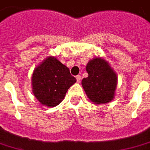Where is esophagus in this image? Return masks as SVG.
Listing matches in <instances>:
<instances>
[{
    "mask_svg": "<svg viewBox=\"0 0 150 150\" xmlns=\"http://www.w3.org/2000/svg\"><path fill=\"white\" fill-rule=\"evenodd\" d=\"M76 80H77V82H78V83H80V80H81V76H80V75H77V76H76Z\"/></svg>",
    "mask_w": 150,
    "mask_h": 150,
    "instance_id": "esophagus-1",
    "label": "esophagus"
}]
</instances>
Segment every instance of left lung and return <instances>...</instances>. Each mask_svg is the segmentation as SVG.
<instances>
[{
  "label": "left lung",
  "mask_w": 150,
  "mask_h": 150,
  "mask_svg": "<svg viewBox=\"0 0 150 150\" xmlns=\"http://www.w3.org/2000/svg\"><path fill=\"white\" fill-rule=\"evenodd\" d=\"M86 71L89 75L81 84L88 98L96 105L110 102L115 97L118 78L109 63L96 57L88 62Z\"/></svg>",
  "instance_id": "8db88e82"
}]
</instances>
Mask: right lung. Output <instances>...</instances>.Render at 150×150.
<instances>
[{"label": "right lung", "mask_w": 150, "mask_h": 150, "mask_svg": "<svg viewBox=\"0 0 150 150\" xmlns=\"http://www.w3.org/2000/svg\"><path fill=\"white\" fill-rule=\"evenodd\" d=\"M75 82L68 67L55 57L49 56L34 70L32 91L41 105L54 107L64 100L67 91Z\"/></svg>", "instance_id": "1"}]
</instances>
